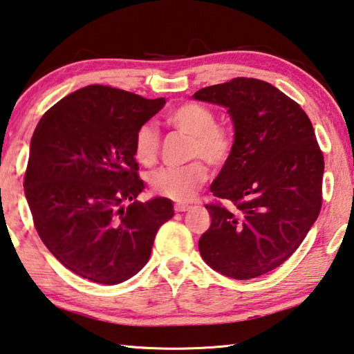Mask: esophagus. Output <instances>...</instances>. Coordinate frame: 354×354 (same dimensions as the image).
Returning <instances> with one entry per match:
<instances>
[{
  "instance_id": "esophagus-1",
  "label": "esophagus",
  "mask_w": 354,
  "mask_h": 354,
  "mask_svg": "<svg viewBox=\"0 0 354 354\" xmlns=\"http://www.w3.org/2000/svg\"><path fill=\"white\" fill-rule=\"evenodd\" d=\"M187 209H190V206L189 205H184V203H176V205H175V211L176 212H185V211H187Z\"/></svg>"
}]
</instances>
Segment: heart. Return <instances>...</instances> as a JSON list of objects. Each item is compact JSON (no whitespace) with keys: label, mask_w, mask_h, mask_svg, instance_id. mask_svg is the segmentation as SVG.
I'll return each mask as SVG.
<instances>
[{"label":"heart","mask_w":354,"mask_h":354,"mask_svg":"<svg viewBox=\"0 0 354 354\" xmlns=\"http://www.w3.org/2000/svg\"><path fill=\"white\" fill-rule=\"evenodd\" d=\"M167 123L179 133L190 136L189 158H203L215 169L225 167L234 153V136L225 124L217 123L212 109L196 104L183 103L167 117ZM134 158L143 165H153L159 158L160 137L151 123H143L136 131ZM203 159H194L179 167H162L149 175V189L164 198L185 201L194 196L207 181L209 169Z\"/></svg>","instance_id":"obj_1"}]
</instances>
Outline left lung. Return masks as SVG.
<instances>
[{
  "label": "left lung",
  "mask_w": 354,
  "mask_h": 354,
  "mask_svg": "<svg viewBox=\"0 0 354 354\" xmlns=\"http://www.w3.org/2000/svg\"><path fill=\"white\" fill-rule=\"evenodd\" d=\"M194 97L227 107L236 133L232 158L211 185L217 200L206 205L212 220L200 254L225 277H261L295 253L320 214L325 160L313 123L298 103L254 77Z\"/></svg>",
  "instance_id": "1"
}]
</instances>
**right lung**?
Returning a JSON list of instances; mask_svg holds the SVG:
<instances>
[{"label": "right lung", "mask_w": 354, "mask_h": 354, "mask_svg": "<svg viewBox=\"0 0 354 354\" xmlns=\"http://www.w3.org/2000/svg\"><path fill=\"white\" fill-rule=\"evenodd\" d=\"M164 104L93 84L48 109L34 131L23 183L34 226L62 266L93 283L139 273L173 217L170 200H136V131Z\"/></svg>", "instance_id": "obj_1"}]
</instances>
